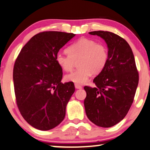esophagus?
<instances>
[{
    "label": "esophagus",
    "mask_w": 150,
    "mask_h": 150,
    "mask_svg": "<svg viewBox=\"0 0 150 150\" xmlns=\"http://www.w3.org/2000/svg\"><path fill=\"white\" fill-rule=\"evenodd\" d=\"M75 87L76 89H81L82 88L81 86H80V85H79V84H77V83L75 84Z\"/></svg>",
    "instance_id": "esophagus-1"
}]
</instances>
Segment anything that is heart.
<instances>
[{"label":"heart","mask_w":150,"mask_h":150,"mask_svg":"<svg viewBox=\"0 0 150 150\" xmlns=\"http://www.w3.org/2000/svg\"><path fill=\"white\" fill-rule=\"evenodd\" d=\"M68 54L58 52L56 62L64 71L72 70L77 62L79 67L65 75V79L77 84H83L92 74H99L108 61V50L105 44L97 43L93 39L81 38L67 49Z\"/></svg>","instance_id":"b5f03b06"}]
</instances>
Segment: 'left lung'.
Wrapping results in <instances>:
<instances>
[{"instance_id": "1", "label": "left lung", "mask_w": 150, "mask_h": 150, "mask_svg": "<svg viewBox=\"0 0 150 150\" xmlns=\"http://www.w3.org/2000/svg\"><path fill=\"white\" fill-rule=\"evenodd\" d=\"M105 40L108 47V61L94 78L95 88L85 86L86 113L96 126L109 128L127 114L133 102L139 83V73L129 44L117 35L108 31H93Z\"/></svg>"}]
</instances>
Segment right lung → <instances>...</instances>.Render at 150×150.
Masks as SVG:
<instances>
[{
    "mask_svg": "<svg viewBox=\"0 0 150 150\" xmlns=\"http://www.w3.org/2000/svg\"><path fill=\"white\" fill-rule=\"evenodd\" d=\"M75 35L58 31L38 33L23 47L15 62L17 105L24 120L38 130H51L65 117L75 89L73 82H61L62 69L56 56Z\"/></svg>",
    "mask_w": 150,
    "mask_h": 150,
    "instance_id": "right-lung-1",
    "label": "right lung"
}]
</instances>
